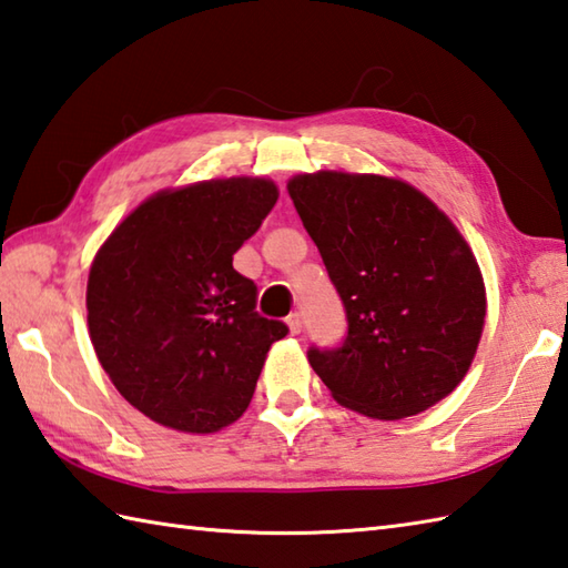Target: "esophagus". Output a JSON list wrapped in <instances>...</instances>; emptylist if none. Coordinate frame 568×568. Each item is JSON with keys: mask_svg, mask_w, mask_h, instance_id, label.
I'll return each mask as SVG.
<instances>
[{"mask_svg": "<svg viewBox=\"0 0 568 568\" xmlns=\"http://www.w3.org/2000/svg\"><path fill=\"white\" fill-rule=\"evenodd\" d=\"M286 326H288V331H292L294 335H296V333H301V326H304V321H301V314L286 316Z\"/></svg>", "mask_w": 568, "mask_h": 568, "instance_id": "1", "label": "esophagus"}]
</instances>
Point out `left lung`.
<instances>
[{
    "label": "left lung",
    "instance_id": "1",
    "mask_svg": "<svg viewBox=\"0 0 568 568\" xmlns=\"http://www.w3.org/2000/svg\"><path fill=\"white\" fill-rule=\"evenodd\" d=\"M288 195L348 321L338 345L308 348L333 399L404 419L454 392L485 321L483 276L456 225L409 183L385 176L304 173Z\"/></svg>",
    "mask_w": 568,
    "mask_h": 568
}]
</instances>
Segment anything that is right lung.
<instances>
[{"label":"right lung","instance_id":"obj_1","mask_svg":"<svg viewBox=\"0 0 568 568\" xmlns=\"http://www.w3.org/2000/svg\"><path fill=\"white\" fill-rule=\"evenodd\" d=\"M280 193L264 179L203 181L144 201L100 247L88 326L120 395L156 424L213 434L240 419L286 323L257 314L233 254Z\"/></svg>","mask_w":568,"mask_h":568}]
</instances>
